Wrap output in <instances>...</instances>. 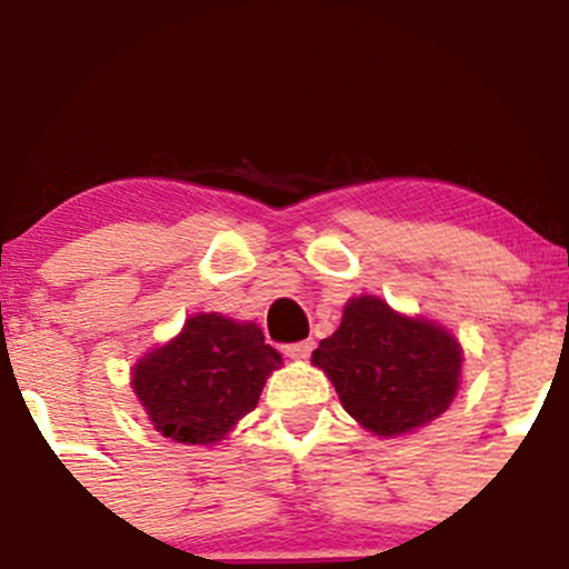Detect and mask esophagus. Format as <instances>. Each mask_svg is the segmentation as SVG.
Instances as JSON below:
<instances>
[{"label":"esophagus","mask_w":569,"mask_h":569,"mask_svg":"<svg viewBox=\"0 0 569 569\" xmlns=\"http://www.w3.org/2000/svg\"><path fill=\"white\" fill-rule=\"evenodd\" d=\"M310 351H313V340H300V343L286 346L283 355L291 357V360H308Z\"/></svg>","instance_id":"esophagus-1"}]
</instances>
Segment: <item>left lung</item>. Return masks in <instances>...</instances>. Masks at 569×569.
<instances>
[{"label":"left lung","mask_w":569,"mask_h":569,"mask_svg":"<svg viewBox=\"0 0 569 569\" xmlns=\"http://www.w3.org/2000/svg\"><path fill=\"white\" fill-rule=\"evenodd\" d=\"M343 409L373 436L411 433L456 400L463 349L450 330L392 310L381 297H351L340 327L313 351Z\"/></svg>","instance_id":"left-lung-1"}]
</instances>
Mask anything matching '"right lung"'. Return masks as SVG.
I'll return each mask as SVG.
<instances>
[{
  "label": "right lung",
  "mask_w": 569,
  "mask_h": 569,
  "mask_svg": "<svg viewBox=\"0 0 569 569\" xmlns=\"http://www.w3.org/2000/svg\"><path fill=\"white\" fill-rule=\"evenodd\" d=\"M283 360L253 321L196 313L169 343L147 351L130 387L149 422L179 445H218L256 409Z\"/></svg>",
  "instance_id": "1"
}]
</instances>
